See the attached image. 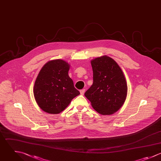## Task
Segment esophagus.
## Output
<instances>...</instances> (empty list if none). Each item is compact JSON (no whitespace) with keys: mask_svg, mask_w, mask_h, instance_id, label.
<instances>
[{"mask_svg":"<svg viewBox=\"0 0 161 161\" xmlns=\"http://www.w3.org/2000/svg\"><path fill=\"white\" fill-rule=\"evenodd\" d=\"M85 89L81 90H80V94H81V95H83L84 93H85Z\"/></svg>","mask_w":161,"mask_h":161,"instance_id":"esophagus-1","label":"esophagus"}]
</instances>
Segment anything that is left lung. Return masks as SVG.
I'll use <instances>...</instances> for the list:
<instances>
[{
    "label": "left lung",
    "mask_w": 161,
    "mask_h": 161,
    "mask_svg": "<svg viewBox=\"0 0 161 161\" xmlns=\"http://www.w3.org/2000/svg\"><path fill=\"white\" fill-rule=\"evenodd\" d=\"M93 83L85 92L93 108L102 115H112L124 103L127 86L124 73L111 58L103 56L91 61Z\"/></svg>",
    "instance_id": "8db88e82"
}]
</instances>
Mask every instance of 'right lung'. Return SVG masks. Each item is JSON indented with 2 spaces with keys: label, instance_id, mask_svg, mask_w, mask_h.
I'll return each mask as SVG.
<instances>
[{
  "label": "right lung",
  "instance_id": "add662e5",
  "mask_svg": "<svg viewBox=\"0 0 161 161\" xmlns=\"http://www.w3.org/2000/svg\"><path fill=\"white\" fill-rule=\"evenodd\" d=\"M69 64L61 59L46 63L39 73L33 92L39 107L45 112L58 114L80 95L68 75Z\"/></svg>",
  "mask_w": 161,
  "mask_h": 161
}]
</instances>
